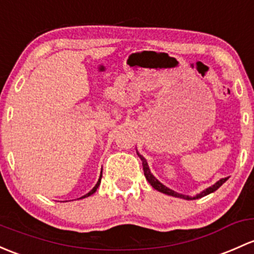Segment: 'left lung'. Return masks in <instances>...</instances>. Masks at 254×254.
<instances>
[{
    "instance_id": "8db88e82",
    "label": "left lung",
    "mask_w": 254,
    "mask_h": 254,
    "mask_svg": "<svg viewBox=\"0 0 254 254\" xmlns=\"http://www.w3.org/2000/svg\"><path fill=\"white\" fill-rule=\"evenodd\" d=\"M137 152V151H136ZM137 156L140 157L141 161H142V167H143V173H145V176L146 179H147V181L149 184H151L152 188L154 189V190L162 192V193H165L168 194V196H173V197H178V198H183V199H188V201H191V199H198V198H202V197L207 196V194L212 193V192L217 191L219 188H220L221 185H223L224 183H225L226 180H228L229 178H224V179H220V180L217 181V183L214 184V185L209 186V188H207L205 190H203L202 192H199V193L194 194V196H188V194H183V193H178V192H175L174 190H172V189L167 188L165 185H163L161 181L158 180V179H156V176L151 173V169H149L148 167V163L147 161L145 159V157L141 156L140 153L137 152Z\"/></svg>"
}]
</instances>
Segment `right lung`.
<instances>
[{"label":"right lung","mask_w":254,"mask_h":254,"mask_svg":"<svg viewBox=\"0 0 254 254\" xmlns=\"http://www.w3.org/2000/svg\"><path fill=\"white\" fill-rule=\"evenodd\" d=\"M101 179H102V172H101V175H100V179H98V181H97V184H96L95 186H93V189L90 192H87L86 194H84V196L82 197H80V198H78V199H81V198H85V197H89V196H91L92 193H95L96 192V190H97L98 189V186H100V184H101Z\"/></svg>","instance_id":"1"}]
</instances>
